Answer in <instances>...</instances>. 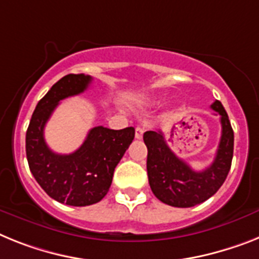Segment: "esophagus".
<instances>
[{
    "label": "esophagus",
    "instance_id": "esophagus-1",
    "mask_svg": "<svg viewBox=\"0 0 259 259\" xmlns=\"http://www.w3.org/2000/svg\"><path fill=\"white\" fill-rule=\"evenodd\" d=\"M143 132H145V130H143V127H141V126H137V127H136V138H137V140H141V138H142Z\"/></svg>",
    "mask_w": 259,
    "mask_h": 259
}]
</instances>
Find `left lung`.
<instances>
[{
    "mask_svg": "<svg viewBox=\"0 0 259 259\" xmlns=\"http://www.w3.org/2000/svg\"><path fill=\"white\" fill-rule=\"evenodd\" d=\"M210 108L220 116L221 140L213 163L203 171L192 170L167 146L162 132H146L147 175L151 191L162 203L178 208H190L204 203L219 191L232 166L234 133L228 113L216 100Z\"/></svg>",
    "mask_w": 259,
    "mask_h": 259,
    "instance_id": "8db88e82",
    "label": "left lung"
}]
</instances>
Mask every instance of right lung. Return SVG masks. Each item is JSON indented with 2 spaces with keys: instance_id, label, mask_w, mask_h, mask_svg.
<instances>
[{
  "instance_id": "1",
  "label": "right lung",
  "mask_w": 259,
  "mask_h": 259,
  "mask_svg": "<svg viewBox=\"0 0 259 259\" xmlns=\"http://www.w3.org/2000/svg\"><path fill=\"white\" fill-rule=\"evenodd\" d=\"M92 77L67 75L55 82L36 105L26 132V156L31 174L45 192L73 207L99 203L112 184L114 168L134 140V127L112 130L96 126L71 154L54 153L45 141V126L60 100L82 93Z\"/></svg>"
}]
</instances>
